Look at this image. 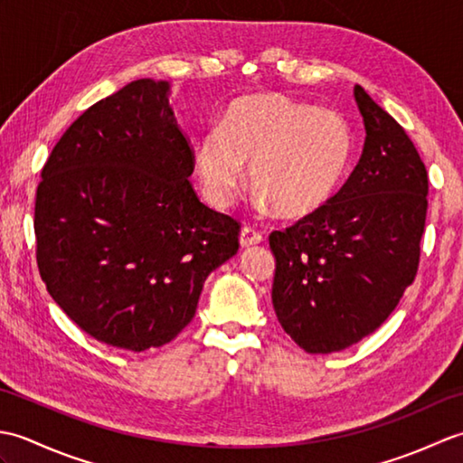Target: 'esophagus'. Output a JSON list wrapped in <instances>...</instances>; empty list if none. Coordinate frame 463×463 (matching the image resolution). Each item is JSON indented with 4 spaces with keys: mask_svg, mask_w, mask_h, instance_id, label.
Returning a JSON list of instances; mask_svg holds the SVG:
<instances>
[{
    "mask_svg": "<svg viewBox=\"0 0 463 463\" xmlns=\"http://www.w3.org/2000/svg\"><path fill=\"white\" fill-rule=\"evenodd\" d=\"M264 241V232L257 231L250 224H244L241 231V244L242 247H254V244H260Z\"/></svg>",
    "mask_w": 463,
    "mask_h": 463,
    "instance_id": "obj_1",
    "label": "esophagus"
}]
</instances>
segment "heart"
Masks as SVG:
<instances>
[{
    "label": "heart",
    "instance_id": "b5f03b06",
    "mask_svg": "<svg viewBox=\"0 0 463 463\" xmlns=\"http://www.w3.org/2000/svg\"><path fill=\"white\" fill-rule=\"evenodd\" d=\"M354 137L332 109L279 93L247 95L222 113L219 129L194 146L203 191L214 206H229L244 181V163L259 201L284 216H307L326 204L348 173Z\"/></svg>",
    "mask_w": 463,
    "mask_h": 463
}]
</instances>
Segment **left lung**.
Listing matches in <instances>:
<instances>
[{
	"mask_svg": "<svg viewBox=\"0 0 463 463\" xmlns=\"http://www.w3.org/2000/svg\"><path fill=\"white\" fill-rule=\"evenodd\" d=\"M354 97L366 127L356 169L322 209L269 237L274 312L310 354L366 338L394 312L420 267L426 165L402 125L360 85Z\"/></svg>",
	"mask_w": 463,
	"mask_h": 463,
	"instance_id": "1",
	"label": "left lung"
}]
</instances>
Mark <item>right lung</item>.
Masks as SVG:
<instances>
[{
    "instance_id": "right-lung-1",
    "label": "right lung",
    "mask_w": 463,
    "mask_h": 463,
    "mask_svg": "<svg viewBox=\"0 0 463 463\" xmlns=\"http://www.w3.org/2000/svg\"><path fill=\"white\" fill-rule=\"evenodd\" d=\"M165 81L139 80L69 125L35 194V259L47 292L115 348L169 344L203 282L239 250L241 222L196 196L191 139Z\"/></svg>"
}]
</instances>
